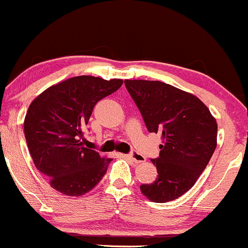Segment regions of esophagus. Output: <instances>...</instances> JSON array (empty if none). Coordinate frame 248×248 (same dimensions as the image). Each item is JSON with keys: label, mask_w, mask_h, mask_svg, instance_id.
<instances>
[{"label": "esophagus", "mask_w": 248, "mask_h": 248, "mask_svg": "<svg viewBox=\"0 0 248 248\" xmlns=\"http://www.w3.org/2000/svg\"><path fill=\"white\" fill-rule=\"evenodd\" d=\"M127 157L129 158V159H132L133 162H134V163H136V164L144 163V162H145V158L143 157V156H141V155H140V154H137V153H133V154L128 155Z\"/></svg>", "instance_id": "esophagus-1"}]
</instances>
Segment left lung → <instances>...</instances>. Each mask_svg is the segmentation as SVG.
Segmentation results:
<instances>
[{
  "label": "left lung",
  "mask_w": 248,
  "mask_h": 248,
  "mask_svg": "<svg viewBox=\"0 0 248 248\" xmlns=\"http://www.w3.org/2000/svg\"><path fill=\"white\" fill-rule=\"evenodd\" d=\"M124 84L150 133L162 134L158 177L141 185L145 198L165 203L195 185L217 145V122L196 95L159 80L126 79Z\"/></svg>",
  "instance_id": "1"
}]
</instances>
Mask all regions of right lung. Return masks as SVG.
Here are the masks:
<instances>
[{
	"label": "right lung",
	"mask_w": 248,
	"mask_h": 248,
	"mask_svg": "<svg viewBox=\"0 0 248 248\" xmlns=\"http://www.w3.org/2000/svg\"><path fill=\"white\" fill-rule=\"evenodd\" d=\"M124 80L76 76L41 92L29 106L24 134L33 163L53 188L68 196L90 192L112 158L84 147V130L95 104Z\"/></svg>",
	"instance_id": "right-lung-1"
}]
</instances>
